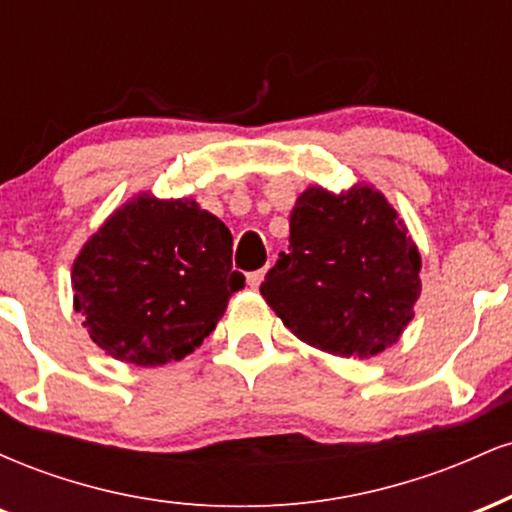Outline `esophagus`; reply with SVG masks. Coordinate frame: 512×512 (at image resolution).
Masks as SVG:
<instances>
[{"instance_id": "obj_1", "label": "esophagus", "mask_w": 512, "mask_h": 512, "mask_svg": "<svg viewBox=\"0 0 512 512\" xmlns=\"http://www.w3.org/2000/svg\"><path fill=\"white\" fill-rule=\"evenodd\" d=\"M264 274H267V267L257 269V272H250L248 274V286H250V289H260V284L264 281Z\"/></svg>"}]
</instances>
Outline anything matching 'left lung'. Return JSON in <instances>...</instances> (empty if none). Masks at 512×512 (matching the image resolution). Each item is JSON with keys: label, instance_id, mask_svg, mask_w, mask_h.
Listing matches in <instances>:
<instances>
[{"label": "left lung", "instance_id": "8db88e82", "mask_svg": "<svg viewBox=\"0 0 512 512\" xmlns=\"http://www.w3.org/2000/svg\"><path fill=\"white\" fill-rule=\"evenodd\" d=\"M289 226V252L260 286L281 322L334 356L370 358L395 344L421 296V255L383 192L308 187Z\"/></svg>", "mask_w": 512, "mask_h": 512}]
</instances>
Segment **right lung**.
I'll use <instances>...</instances> for the list:
<instances>
[{
    "label": "right lung",
    "mask_w": 512,
    "mask_h": 512,
    "mask_svg": "<svg viewBox=\"0 0 512 512\" xmlns=\"http://www.w3.org/2000/svg\"><path fill=\"white\" fill-rule=\"evenodd\" d=\"M233 236L195 199H129L74 260V308L105 354L134 366L180 361L214 332L228 298Z\"/></svg>",
    "instance_id": "add662e5"
}]
</instances>
